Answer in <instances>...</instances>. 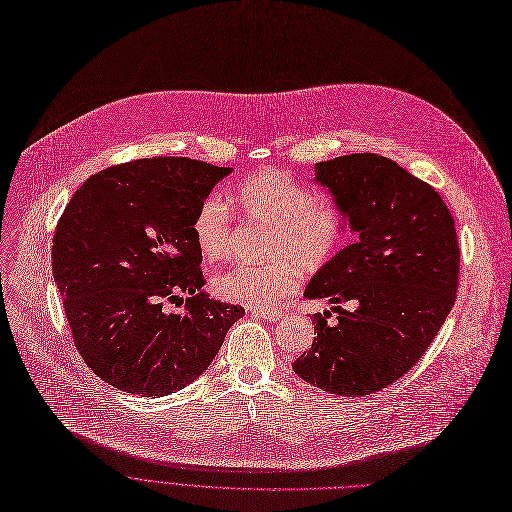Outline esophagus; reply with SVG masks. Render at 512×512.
<instances>
[{
    "mask_svg": "<svg viewBox=\"0 0 512 512\" xmlns=\"http://www.w3.org/2000/svg\"><path fill=\"white\" fill-rule=\"evenodd\" d=\"M253 316H259L263 320H280L284 314L280 310H253Z\"/></svg>",
    "mask_w": 512,
    "mask_h": 512,
    "instance_id": "esophagus-1",
    "label": "esophagus"
}]
</instances>
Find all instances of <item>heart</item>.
Returning <instances> with one entry per match:
<instances>
[{
    "label": "heart",
    "mask_w": 512,
    "mask_h": 512,
    "mask_svg": "<svg viewBox=\"0 0 512 512\" xmlns=\"http://www.w3.org/2000/svg\"><path fill=\"white\" fill-rule=\"evenodd\" d=\"M249 222L271 226L263 265H239L218 273L212 290L226 302L267 310L294 294L298 271L329 265L347 237V214L333 196L280 169H261L239 181L235 190ZM194 239L208 261L230 255L235 232L232 212L220 196H206L194 216Z\"/></svg>",
    "instance_id": "heart-1"
}]
</instances>
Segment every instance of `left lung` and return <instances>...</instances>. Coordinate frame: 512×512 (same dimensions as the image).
<instances>
[{"instance_id":"obj_1","label":"left lung","mask_w":512,"mask_h":512,"mask_svg":"<svg viewBox=\"0 0 512 512\" xmlns=\"http://www.w3.org/2000/svg\"><path fill=\"white\" fill-rule=\"evenodd\" d=\"M316 179L343 206L355 241L310 280L304 296L337 304V322L314 314L312 347L292 367L331 394H374L418 363L455 304V222L427 181L382 155L320 161ZM345 301L351 309L338 306Z\"/></svg>"}]
</instances>
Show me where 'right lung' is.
Wrapping results in <instances>:
<instances>
[{"label": "right lung", "mask_w": 512, "mask_h": 512, "mask_svg": "<svg viewBox=\"0 0 512 512\" xmlns=\"http://www.w3.org/2000/svg\"><path fill=\"white\" fill-rule=\"evenodd\" d=\"M228 173L188 157L136 159L91 175L65 206L55 282L75 347L106 384L141 396L188 386L245 314L206 294L192 230ZM167 303L184 312L169 315Z\"/></svg>", "instance_id": "right-lung-1"}]
</instances>
